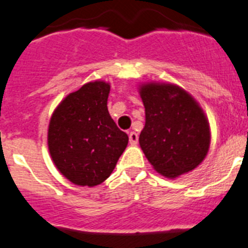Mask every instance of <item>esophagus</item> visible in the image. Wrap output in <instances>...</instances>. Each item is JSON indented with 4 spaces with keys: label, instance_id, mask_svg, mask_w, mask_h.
Here are the masks:
<instances>
[{
    "label": "esophagus",
    "instance_id": "34e87169",
    "mask_svg": "<svg viewBox=\"0 0 248 248\" xmlns=\"http://www.w3.org/2000/svg\"><path fill=\"white\" fill-rule=\"evenodd\" d=\"M128 138H129V143L132 144V146L137 144V142H138V135H137V133H136V132H129Z\"/></svg>",
    "mask_w": 248,
    "mask_h": 248
}]
</instances>
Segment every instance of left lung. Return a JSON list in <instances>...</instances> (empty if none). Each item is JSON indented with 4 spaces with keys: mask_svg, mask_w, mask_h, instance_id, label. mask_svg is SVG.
Returning <instances> with one entry per match:
<instances>
[{
    "mask_svg": "<svg viewBox=\"0 0 248 248\" xmlns=\"http://www.w3.org/2000/svg\"><path fill=\"white\" fill-rule=\"evenodd\" d=\"M146 113L140 146L155 171L174 179L205 159L210 124L188 91L169 82H144L138 88Z\"/></svg>",
    "mask_w": 248,
    "mask_h": 248,
    "instance_id": "8db88e82",
    "label": "left lung"
}]
</instances>
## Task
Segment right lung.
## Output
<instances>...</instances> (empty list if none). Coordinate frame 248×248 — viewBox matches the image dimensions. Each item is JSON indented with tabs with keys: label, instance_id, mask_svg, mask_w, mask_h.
<instances>
[{
	"label": "right lung",
	"instance_id": "right-lung-1",
	"mask_svg": "<svg viewBox=\"0 0 248 248\" xmlns=\"http://www.w3.org/2000/svg\"><path fill=\"white\" fill-rule=\"evenodd\" d=\"M108 82H86L60 101L49 121L50 157L75 185L95 186L105 182L128 143V136L108 113Z\"/></svg>",
	"mask_w": 248,
	"mask_h": 248
}]
</instances>
